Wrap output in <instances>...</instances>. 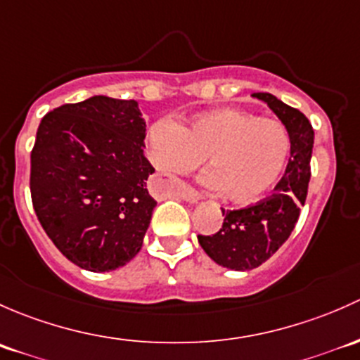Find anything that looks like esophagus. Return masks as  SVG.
I'll use <instances>...</instances> for the list:
<instances>
[{"mask_svg": "<svg viewBox=\"0 0 360 360\" xmlns=\"http://www.w3.org/2000/svg\"><path fill=\"white\" fill-rule=\"evenodd\" d=\"M179 198H181L187 202H198L199 199H201V194H199L198 191H194L192 187H188V185H184L179 191Z\"/></svg>", "mask_w": 360, "mask_h": 360, "instance_id": "esophagus-1", "label": "esophagus"}]
</instances>
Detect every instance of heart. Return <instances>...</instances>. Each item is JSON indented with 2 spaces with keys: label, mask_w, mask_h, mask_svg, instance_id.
Masks as SVG:
<instances>
[{
  "label": "heart",
  "mask_w": 360,
  "mask_h": 360,
  "mask_svg": "<svg viewBox=\"0 0 360 360\" xmlns=\"http://www.w3.org/2000/svg\"><path fill=\"white\" fill-rule=\"evenodd\" d=\"M147 140L155 168L192 172L206 159L202 184L234 205H255L274 188L291 155V135L281 121L236 107L198 114L184 123L159 120Z\"/></svg>",
  "instance_id": "b5f03b06"
}]
</instances>
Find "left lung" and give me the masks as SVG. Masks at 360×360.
<instances>
[{"mask_svg": "<svg viewBox=\"0 0 360 360\" xmlns=\"http://www.w3.org/2000/svg\"><path fill=\"white\" fill-rule=\"evenodd\" d=\"M283 121L291 135V158L286 173L270 198L240 210L221 207L224 225L211 236H198L207 257L232 270H251L269 260L291 236L305 205L314 147L312 124L295 107L270 94H253Z\"/></svg>", "mask_w": 360, "mask_h": 360, "instance_id": "obj_1", "label": "left lung"}]
</instances>
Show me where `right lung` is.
Instances as JSON below:
<instances>
[{"mask_svg":"<svg viewBox=\"0 0 360 360\" xmlns=\"http://www.w3.org/2000/svg\"><path fill=\"white\" fill-rule=\"evenodd\" d=\"M143 140L135 100L97 95L57 107L39 123L32 206L58 251L81 269L116 270L142 248L155 207Z\"/></svg>","mask_w":360,"mask_h":360,"instance_id":"obj_1","label":"right lung"}]
</instances>
